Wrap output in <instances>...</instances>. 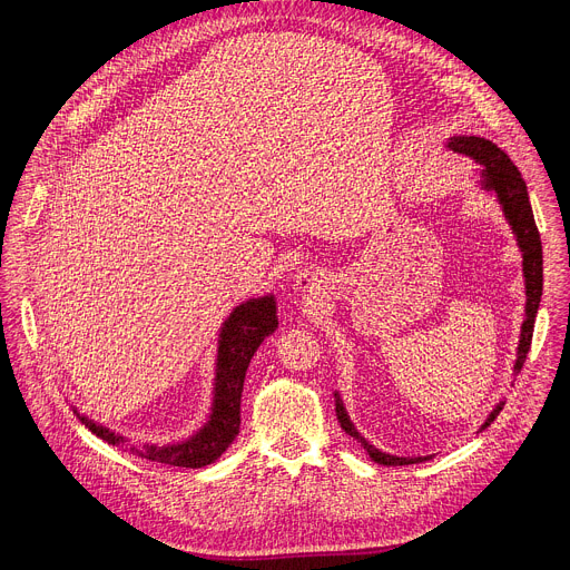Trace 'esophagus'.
I'll list each match as a JSON object with an SVG mask.
<instances>
[{"mask_svg": "<svg viewBox=\"0 0 570 570\" xmlns=\"http://www.w3.org/2000/svg\"><path fill=\"white\" fill-rule=\"evenodd\" d=\"M295 288L304 295L317 297L320 293H324V288H327V275H324L320 268H302L295 275Z\"/></svg>", "mask_w": 570, "mask_h": 570, "instance_id": "obj_1", "label": "esophagus"}]
</instances>
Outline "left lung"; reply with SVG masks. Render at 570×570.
<instances>
[{"instance_id": "obj_1", "label": "left lung", "mask_w": 570, "mask_h": 570, "mask_svg": "<svg viewBox=\"0 0 570 570\" xmlns=\"http://www.w3.org/2000/svg\"><path fill=\"white\" fill-rule=\"evenodd\" d=\"M446 148L453 153H462L469 155L475 165L480 167V187L484 191H492L499 200V205L503 207L505 220L510 223L519 250L523 255V277H525V320L521 324V338H519V350H517V361H514V374L521 372L525 356L530 352V343H532V332H534V317L539 311V302H541V291H543V253H541V238H539V229L534 223V214L530 207V198H528V187L525 180L521 178L519 169L512 165V159L508 157V153H503L494 141L484 139V137H475V135H455L446 141ZM503 411V401L497 403V409L490 413V417L484 420V424L480 426V431H484L490 426L499 413ZM336 415L338 422L343 426V431L347 435H352L356 442H361V446L370 453V458L383 466H401V464H417L424 460H431V455H417V458H399V455H390L383 453L379 449H374V444H370L352 424L343 399L336 392Z\"/></svg>"}]
</instances>
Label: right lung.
I'll list each match as a JSON object with an SVG mask.
<instances>
[{
  "label": "right lung",
  "instance_id": "obj_1",
  "mask_svg": "<svg viewBox=\"0 0 570 570\" xmlns=\"http://www.w3.org/2000/svg\"><path fill=\"white\" fill-rule=\"evenodd\" d=\"M277 302L273 293L246 299L232 308L218 334L212 413L207 422L183 442L165 446L150 442L132 444L124 435L97 424L86 415H80L76 409L73 413L97 438L112 446H126L132 455L174 466H207L216 462L238 435L243 381H246L250 358L255 356L264 338L277 330Z\"/></svg>",
  "mask_w": 570,
  "mask_h": 570
}]
</instances>
